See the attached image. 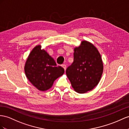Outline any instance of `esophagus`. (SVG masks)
<instances>
[{
    "mask_svg": "<svg viewBox=\"0 0 129 129\" xmlns=\"http://www.w3.org/2000/svg\"><path fill=\"white\" fill-rule=\"evenodd\" d=\"M61 67L64 69V70H65H65H66V65H65V64H62V65H61Z\"/></svg>",
    "mask_w": 129,
    "mask_h": 129,
    "instance_id": "1",
    "label": "esophagus"
}]
</instances>
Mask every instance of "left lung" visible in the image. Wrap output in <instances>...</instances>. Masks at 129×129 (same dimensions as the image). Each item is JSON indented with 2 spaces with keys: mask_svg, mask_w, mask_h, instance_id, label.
Instances as JSON below:
<instances>
[{
  "mask_svg": "<svg viewBox=\"0 0 129 129\" xmlns=\"http://www.w3.org/2000/svg\"><path fill=\"white\" fill-rule=\"evenodd\" d=\"M104 65L98 49L91 43L82 41L74 48V61L66 74L75 91L82 94L91 90L100 82Z\"/></svg>",
  "mask_w": 129,
  "mask_h": 129,
  "instance_id": "obj_1",
  "label": "left lung"
}]
</instances>
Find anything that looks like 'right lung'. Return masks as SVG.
<instances>
[{"label": "right lung", "instance_id": "add662e5", "mask_svg": "<svg viewBox=\"0 0 129 129\" xmlns=\"http://www.w3.org/2000/svg\"><path fill=\"white\" fill-rule=\"evenodd\" d=\"M26 76L30 83L40 91L51 88L53 82L64 73V69L57 64L41 45L32 49L24 66Z\"/></svg>", "mask_w": 129, "mask_h": 129}]
</instances>
